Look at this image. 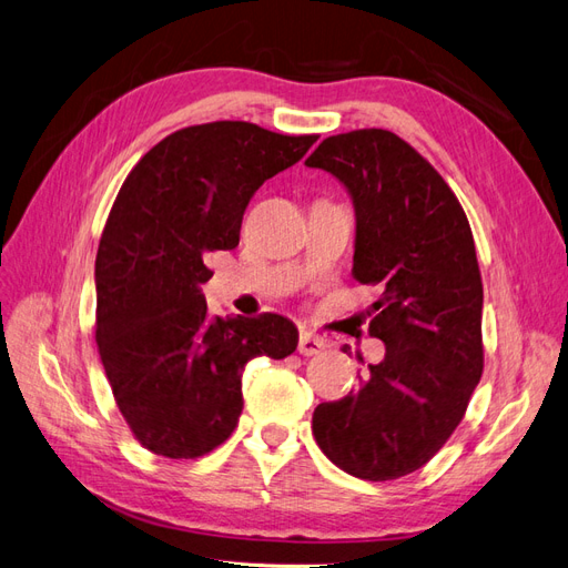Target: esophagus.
<instances>
[{"mask_svg": "<svg viewBox=\"0 0 568 568\" xmlns=\"http://www.w3.org/2000/svg\"><path fill=\"white\" fill-rule=\"evenodd\" d=\"M324 348H326V341H324V338H320V336L305 334V332L298 336V353H301V355H305V357L320 355Z\"/></svg>", "mask_w": 568, "mask_h": 568, "instance_id": "34e87169", "label": "esophagus"}]
</instances>
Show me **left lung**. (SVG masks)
Returning a JSON list of instances; mask_svg holds the SVG:
<instances>
[{
  "instance_id": "left-lung-1",
  "label": "left lung",
  "mask_w": 568,
  "mask_h": 568,
  "mask_svg": "<svg viewBox=\"0 0 568 568\" xmlns=\"http://www.w3.org/2000/svg\"><path fill=\"white\" fill-rule=\"evenodd\" d=\"M305 165L353 199V277L382 286L369 334L386 346L357 390L317 405L313 434L346 474L400 478L453 436L484 372L469 220L434 165L388 130L326 136Z\"/></svg>"
}]
</instances>
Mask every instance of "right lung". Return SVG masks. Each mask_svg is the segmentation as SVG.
Listing matches in <instances>:
<instances>
[{"instance_id":"add662e5","label":"right lung","mask_w":568,"mask_h":568,"mask_svg":"<svg viewBox=\"0 0 568 568\" xmlns=\"http://www.w3.org/2000/svg\"><path fill=\"white\" fill-rule=\"evenodd\" d=\"M317 134L217 120L168 134L120 186L101 234L97 346L118 409L146 450L194 459L225 443L244 407L248 359H282L298 329L282 315L211 317L205 257L239 244L261 184Z\"/></svg>"}]
</instances>
